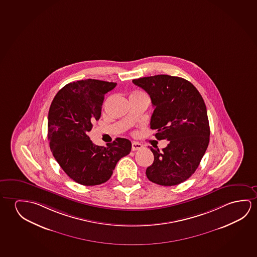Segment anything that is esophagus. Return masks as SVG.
<instances>
[{
    "label": "esophagus",
    "mask_w": 257,
    "mask_h": 257,
    "mask_svg": "<svg viewBox=\"0 0 257 257\" xmlns=\"http://www.w3.org/2000/svg\"><path fill=\"white\" fill-rule=\"evenodd\" d=\"M143 148V145L141 143H132V150L135 151V150H141Z\"/></svg>",
    "instance_id": "1"
}]
</instances>
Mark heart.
<instances>
[{
  "label": "heart",
  "mask_w": 257,
  "mask_h": 257,
  "mask_svg": "<svg viewBox=\"0 0 257 257\" xmlns=\"http://www.w3.org/2000/svg\"><path fill=\"white\" fill-rule=\"evenodd\" d=\"M134 94H144V93H143V92H135Z\"/></svg>",
  "instance_id": "heart-1"
}]
</instances>
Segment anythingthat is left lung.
Here are the masks:
<instances>
[{
  "label": "left lung",
  "mask_w": 257,
  "mask_h": 257,
  "mask_svg": "<svg viewBox=\"0 0 257 257\" xmlns=\"http://www.w3.org/2000/svg\"><path fill=\"white\" fill-rule=\"evenodd\" d=\"M150 95L155 107L150 128L158 140L169 141L159 150L150 149L154 162L147 168L150 182L178 185L197 170L209 143L210 127L201 94L182 77L158 75L133 80Z\"/></svg>",
  "instance_id": "1"
}]
</instances>
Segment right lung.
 <instances>
[{
    "label": "right lung",
    "mask_w": 257,
    "mask_h": 257,
    "mask_svg": "<svg viewBox=\"0 0 257 257\" xmlns=\"http://www.w3.org/2000/svg\"><path fill=\"white\" fill-rule=\"evenodd\" d=\"M116 83L86 79L67 83L52 100L48 140L56 161L75 182L99 185L109 180L116 163L130 153L132 143L116 138L107 146L92 143L87 134L99 120L105 94Z\"/></svg>",
    "instance_id": "add662e5"
}]
</instances>
